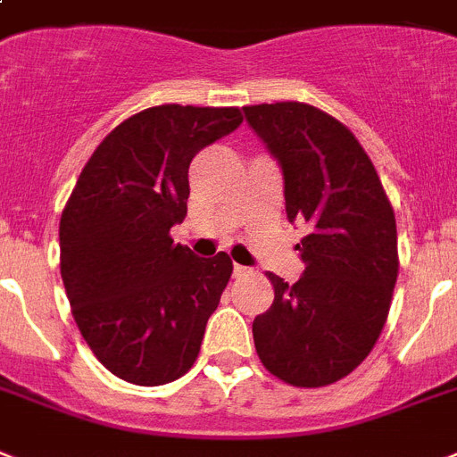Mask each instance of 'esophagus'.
<instances>
[{
    "label": "esophagus",
    "mask_w": 457,
    "mask_h": 457,
    "mask_svg": "<svg viewBox=\"0 0 457 457\" xmlns=\"http://www.w3.org/2000/svg\"><path fill=\"white\" fill-rule=\"evenodd\" d=\"M246 274H251V270L244 265H235V277H246Z\"/></svg>",
    "instance_id": "34e87169"
}]
</instances>
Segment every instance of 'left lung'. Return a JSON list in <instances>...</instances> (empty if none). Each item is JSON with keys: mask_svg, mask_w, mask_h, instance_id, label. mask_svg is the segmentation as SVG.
Segmentation results:
<instances>
[{"mask_svg": "<svg viewBox=\"0 0 457 457\" xmlns=\"http://www.w3.org/2000/svg\"><path fill=\"white\" fill-rule=\"evenodd\" d=\"M284 173L288 220L307 222L293 287L267 272L274 303L253 321L255 352L293 387L350 376L383 333L396 274V220L369 154L345 124L307 103L244 107Z\"/></svg>", "mask_w": 457, "mask_h": 457, "instance_id": "8db88e82", "label": "left lung"}]
</instances>
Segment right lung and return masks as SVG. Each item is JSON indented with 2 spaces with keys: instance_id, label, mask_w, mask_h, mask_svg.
<instances>
[{
  "instance_id": "right-lung-1",
  "label": "right lung",
  "mask_w": 457,
  "mask_h": 457,
  "mask_svg": "<svg viewBox=\"0 0 457 457\" xmlns=\"http://www.w3.org/2000/svg\"><path fill=\"white\" fill-rule=\"evenodd\" d=\"M239 107L157 105L107 133L61 216V277L72 317L103 366L126 383L178 380L232 277L228 253L173 244L187 216L195 154L241 124Z\"/></svg>"
}]
</instances>
